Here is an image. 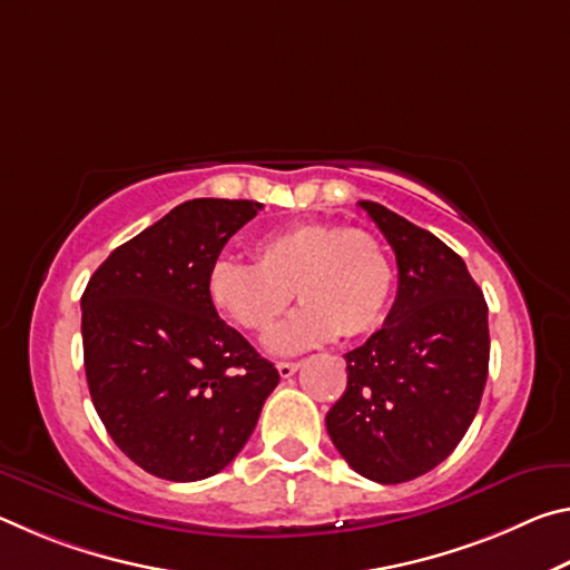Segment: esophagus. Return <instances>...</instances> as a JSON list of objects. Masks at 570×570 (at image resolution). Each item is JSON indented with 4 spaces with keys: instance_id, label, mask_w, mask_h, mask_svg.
Listing matches in <instances>:
<instances>
[{
    "instance_id": "esophagus-1",
    "label": "esophagus",
    "mask_w": 570,
    "mask_h": 570,
    "mask_svg": "<svg viewBox=\"0 0 570 570\" xmlns=\"http://www.w3.org/2000/svg\"><path fill=\"white\" fill-rule=\"evenodd\" d=\"M298 366H302L298 362H278L276 370H278V374H282L284 380H288V377H292V374L298 370Z\"/></svg>"
}]
</instances>
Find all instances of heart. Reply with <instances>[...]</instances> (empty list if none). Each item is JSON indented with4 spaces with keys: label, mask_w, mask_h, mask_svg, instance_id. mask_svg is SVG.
<instances>
[{
    "label": "heart",
    "mask_w": 570,
    "mask_h": 570,
    "mask_svg": "<svg viewBox=\"0 0 570 570\" xmlns=\"http://www.w3.org/2000/svg\"><path fill=\"white\" fill-rule=\"evenodd\" d=\"M256 264L218 258L206 292L210 304L240 330L266 334L296 294L306 304L272 334L278 354L304 352L334 336H362L384 322L394 274L370 230L340 224H294L258 240Z\"/></svg>",
    "instance_id": "obj_1"
}]
</instances>
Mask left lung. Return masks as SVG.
<instances>
[{
    "label": "left lung",
    "instance_id": "8db88e82",
    "mask_svg": "<svg viewBox=\"0 0 570 570\" xmlns=\"http://www.w3.org/2000/svg\"><path fill=\"white\" fill-rule=\"evenodd\" d=\"M397 256V298L380 332L346 352V390L326 432L382 485L438 468L465 438L488 380V304L468 266L430 230L360 200Z\"/></svg>",
    "mask_w": 570,
    "mask_h": 570
}]
</instances>
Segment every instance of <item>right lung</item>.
Segmentation results:
<instances>
[{
    "label": "right lung",
    "mask_w": 570,
    "mask_h": 570,
    "mask_svg": "<svg viewBox=\"0 0 570 570\" xmlns=\"http://www.w3.org/2000/svg\"><path fill=\"white\" fill-rule=\"evenodd\" d=\"M264 206L186 200L105 258L82 294L85 374L125 455L163 480L216 475L254 432L278 372L220 320L206 278Z\"/></svg>",
    "instance_id": "add662e5"
}]
</instances>
